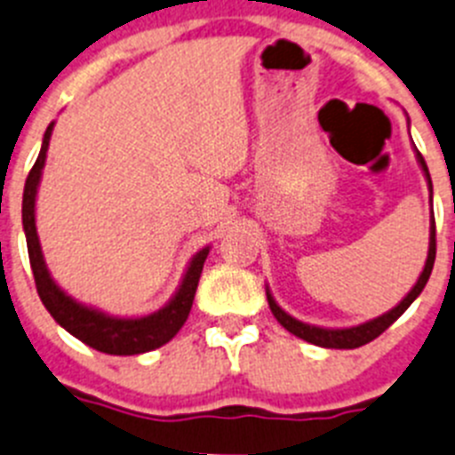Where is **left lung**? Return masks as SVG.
Here are the masks:
<instances>
[{
  "label": "left lung",
  "instance_id": "obj_1",
  "mask_svg": "<svg viewBox=\"0 0 455 455\" xmlns=\"http://www.w3.org/2000/svg\"><path fill=\"white\" fill-rule=\"evenodd\" d=\"M417 151V149H414ZM417 161L423 170V177L428 181V190H430V207H433V181H430V172H428V165L423 161V156L417 151ZM435 265V216H430V242H428V258H426V265H423V271L419 274L417 283L410 292L403 297V301L398 306H394L391 310H387L384 315L375 317V320H368L363 324H356V327H345V329H327V327H315V324H306V322L297 320L292 317L290 313L281 308V306L275 304V299L271 297L269 287H267V301H269V308L274 313V317L281 322L283 327L287 329L290 333H294L297 339L306 340V343H313V345H320V347H331V349H355L361 347V345L371 343L375 340L382 331L394 324L398 317L405 313L410 306H412L414 299L423 292V287L428 283L430 278V271H433Z\"/></svg>",
  "mask_w": 455,
  "mask_h": 455
}]
</instances>
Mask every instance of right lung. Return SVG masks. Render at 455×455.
I'll list each match as a JSON object with an SVG mask.
<instances>
[{
    "mask_svg": "<svg viewBox=\"0 0 455 455\" xmlns=\"http://www.w3.org/2000/svg\"><path fill=\"white\" fill-rule=\"evenodd\" d=\"M54 122L45 128L43 135V145L38 151V158L34 163L32 172L25 181V193H22V230L27 236V251H29V265L34 271V281H36L38 297L43 306L48 308L54 322L64 327L66 331L83 340L89 347L106 352V355L116 356H131L151 352V349L161 347L168 340L177 336L184 327L186 317L190 313L193 299H196L197 283H200L202 267L209 255V246L200 248L193 258H190L186 274L181 278L177 292L172 294L168 304L163 308L154 310L149 315L142 317H119L103 313V310L87 306L83 301L73 299L71 294L64 292L54 278L50 275L45 258H43L41 242H38L36 232V193L41 184V174L45 168V158H48L50 135H52Z\"/></svg>",
    "mask_w": 455,
    "mask_h": 455,
    "instance_id": "1",
    "label": "right lung"
}]
</instances>
